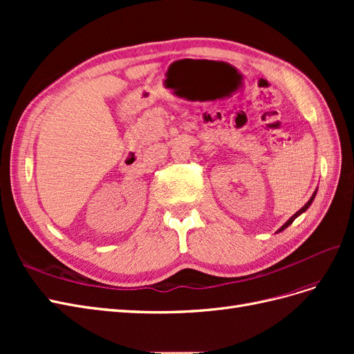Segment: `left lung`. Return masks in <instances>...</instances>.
<instances>
[{"mask_svg":"<svg viewBox=\"0 0 354 354\" xmlns=\"http://www.w3.org/2000/svg\"><path fill=\"white\" fill-rule=\"evenodd\" d=\"M316 192H317V189L315 190V194L312 195V198H310V199H308V202L306 203V205H304V207H303L301 209H299V211H297V212L294 214V216H292L291 218H289V220H288V221H286V223L283 224V226H282V227H281L279 230H277V233H279V232H282V230H285V229H286V227L289 226V224H292V221H294V220H295V218H297L298 216H301V214H303V212H306V211H307V208H308L310 205H312V202H313V199H315V196H316Z\"/></svg>","mask_w":354,"mask_h":354,"instance_id":"8db88e82","label":"left lung"}]
</instances>
